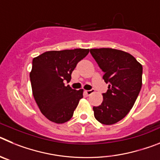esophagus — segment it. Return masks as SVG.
Masks as SVG:
<instances>
[{"label":"esophagus","mask_w":160,"mask_h":160,"mask_svg":"<svg viewBox=\"0 0 160 160\" xmlns=\"http://www.w3.org/2000/svg\"><path fill=\"white\" fill-rule=\"evenodd\" d=\"M85 92H86V94H87V95L90 96V94H93V93L94 92V89H91V90H86Z\"/></svg>","instance_id":"34e87169"}]
</instances>
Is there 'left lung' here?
Here are the masks:
<instances>
[{
	"mask_svg": "<svg viewBox=\"0 0 160 160\" xmlns=\"http://www.w3.org/2000/svg\"><path fill=\"white\" fill-rule=\"evenodd\" d=\"M90 52L109 83L102 104L93 107L94 117L105 125L116 123L129 113L140 92L142 66L132 55L119 49L101 48Z\"/></svg>",
	"mask_w": 160,
	"mask_h": 160,
	"instance_id": "obj_1",
	"label": "left lung"
}]
</instances>
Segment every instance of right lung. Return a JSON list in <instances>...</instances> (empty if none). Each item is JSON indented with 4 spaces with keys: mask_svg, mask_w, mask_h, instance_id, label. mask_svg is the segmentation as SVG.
<instances>
[{
    "mask_svg": "<svg viewBox=\"0 0 160 160\" xmlns=\"http://www.w3.org/2000/svg\"><path fill=\"white\" fill-rule=\"evenodd\" d=\"M89 49L47 51L32 59L31 86L34 99L44 116L56 123L72 118L83 90H73L70 82L78 63L89 53Z\"/></svg>",
    "mask_w": 160,
    "mask_h": 160,
    "instance_id": "1",
    "label": "right lung"
}]
</instances>
